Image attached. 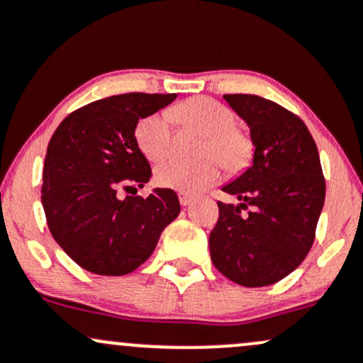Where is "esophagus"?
<instances>
[{
	"instance_id": "34e87169",
	"label": "esophagus",
	"mask_w": 363,
	"mask_h": 363,
	"mask_svg": "<svg viewBox=\"0 0 363 363\" xmlns=\"http://www.w3.org/2000/svg\"><path fill=\"white\" fill-rule=\"evenodd\" d=\"M193 199H194V196H191V194H186V193L179 194V201H181L182 206L191 205V203H193Z\"/></svg>"
}]
</instances>
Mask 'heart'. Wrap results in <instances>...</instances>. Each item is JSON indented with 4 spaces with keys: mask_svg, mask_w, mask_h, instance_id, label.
Instances as JSON below:
<instances>
[{
    "mask_svg": "<svg viewBox=\"0 0 363 363\" xmlns=\"http://www.w3.org/2000/svg\"><path fill=\"white\" fill-rule=\"evenodd\" d=\"M169 114L181 126L206 135L203 155H215L228 172H237L247 165L252 153L251 140L234 126L235 114L222 102L210 97H193L174 106ZM135 140L150 162H160L167 157L172 147V128L167 114L155 112L141 119L136 124ZM218 162L211 157L198 164L162 162L155 170V182L179 193H199L218 181Z\"/></svg>",
    "mask_w": 363,
    "mask_h": 363,
    "instance_id": "1",
    "label": "heart"
}]
</instances>
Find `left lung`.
I'll use <instances>...</instances> for the list:
<instances>
[{
  "instance_id": "1",
  "label": "left lung",
  "mask_w": 363,
  "mask_h": 363,
  "mask_svg": "<svg viewBox=\"0 0 363 363\" xmlns=\"http://www.w3.org/2000/svg\"><path fill=\"white\" fill-rule=\"evenodd\" d=\"M251 129L252 165L222 187L210 234L215 268L242 286L283 280L306 259L326 196L319 152L301 118L259 95H223ZM242 209H249L242 214Z\"/></svg>"
}]
</instances>
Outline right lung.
Listing matches in <instances>:
<instances>
[{
	"label": "right lung",
	"mask_w": 363,
	"mask_h": 363,
	"mask_svg": "<svg viewBox=\"0 0 363 363\" xmlns=\"http://www.w3.org/2000/svg\"><path fill=\"white\" fill-rule=\"evenodd\" d=\"M176 94H121L83 106L62 119L48 145L43 206L61 249L86 272L121 277L155 251L160 234L181 213L177 194L155 187L136 194L152 177L135 129Z\"/></svg>",
	"instance_id": "add662e5"
}]
</instances>
